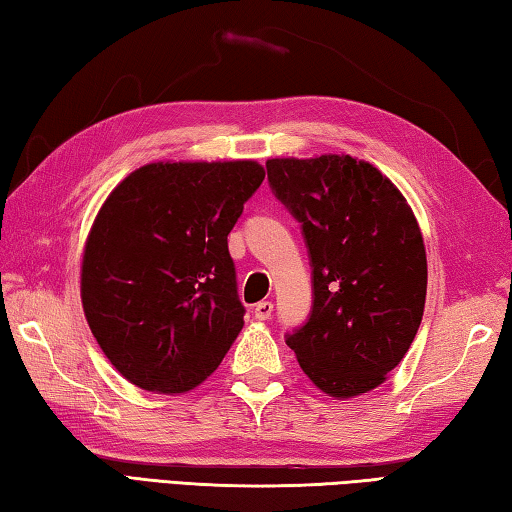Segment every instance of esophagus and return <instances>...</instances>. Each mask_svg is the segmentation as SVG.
Instances as JSON below:
<instances>
[{"mask_svg": "<svg viewBox=\"0 0 512 512\" xmlns=\"http://www.w3.org/2000/svg\"><path fill=\"white\" fill-rule=\"evenodd\" d=\"M272 314H274V303L272 301H260L254 307V316L258 318V321H267V318H272Z\"/></svg>", "mask_w": 512, "mask_h": 512, "instance_id": "obj_1", "label": "esophagus"}]
</instances>
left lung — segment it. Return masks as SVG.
Here are the masks:
<instances>
[{"mask_svg":"<svg viewBox=\"0 0 512 512\" xmlns=\"http://www.w3.org/2000/svg\"><path fill=\"white\" fill-rule=\"evenodd\" d=\"M276 198L303 225L312 258L310 321L287 336L318 390L354 399L388 379L417 336L426 245L390 178L345 153L267 160Z\"/></svg>","mask_w":512,"mask_h":512,"instance_id":"obj_1","label":"left lung"}]
</instances>
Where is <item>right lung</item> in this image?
Wrapping results in <instances>:
<instances>
[{
	"instance_id": "obj_1",
	"label": "right lung",
	"mask_w": 512,
	"mask_h": 512,
	"mask_svg": "<svg viewBox=\"0 0 512 512\" xmlns=\"http://www.w3.org/2000/svg\"><path fill=\"white\" fill-rule=\"evenodd\" d=\"M265 178L256 160H165L131 171L95 216L80 267L82 310L129 383L182 394L243 330L227 236Z\"/></svg>"
}]
</instances>
